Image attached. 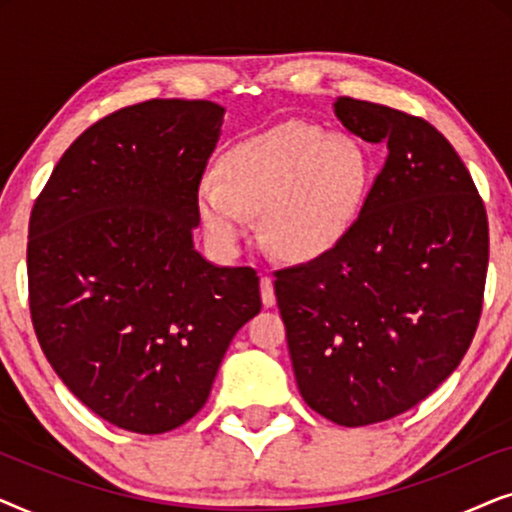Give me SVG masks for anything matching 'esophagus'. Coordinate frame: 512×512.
<instances>
[{
	"instance_id": "esophagus-1",
	"label": "esophagus",
	"mask_w": 512,
	"mask_h": 512,
	"mask_svg": "<svg viewBox=\"0 0 512 512\" xmlns=\"http://www.w3.org/2000/svg\"><path fill=\"white\" fill-rule=\"evenodd\" d=\"M261 298H263V305L265 307H272L277 303L275 298V286H272V277H261Z\"/></svg>"
}]
</instances>
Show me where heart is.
<instances>
[{
    "label": "heart",
    "mask_w": 512,
    "mask_h": 512,
    "mask_svg": "<svg viewBox=\"0 0 512 512\" xmlns=\"http://www.w3.org/2000/svg\"><path fill=\"white\" fill-rule=\"evenodd\" d=\"M219 174L198 186L207 233L235 249L263 214V235L286 261L307 263L352 233L368 193L370 163L354 139L310 123H284L230 146Z\"/></svg>",
    "instance_id": "heart-1"
}]
</instances>
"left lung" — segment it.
<instances>
[{"label":"left lung","instance_id":"obj_1","mask_svg":"<svg viewBox=\"0 0 512 512\" xmlns=\"http://www.w3.org/2000/svg\"><path fill=\"white\" fill-rule=\"evenodd\" d=\"M335 118L387 158L347 240L275 272L298 391L340 426L415 408L464 359L482 312L489 228L452 144L424 118L338 97Z\"/></svg>","mask_w":512,"mask_h":512}]
</instances>
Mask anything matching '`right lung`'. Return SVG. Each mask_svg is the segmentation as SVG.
I'll return each instance as SVG.
<instances>
[{"label":"right lung","instance_id":"1","mask_svg":"<svg viewBox=\"0 0 512 512\" xmlns=\"http://www.w3.org/2000/svg\"><path fill=\"white\" fill-rule=\"evenodd\" d=\"M223 114L207 100L114 111L69 146L34 202V333L67 389L118 429L186 424L261 312L256 272L209 263L193 242Z\"/></svg>","mask_w":512,"mask_h":512}]
</instances>
